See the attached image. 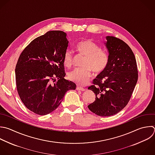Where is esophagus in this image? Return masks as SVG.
<instances>
[{
  "mask_svg": "<svg viewBox=\"0 0 155 155\" xmlns=\"http://www.w3.org/2000/svg\"><path fill=\"white\" fill-rule=\"evenodd\" d=\"M76 90H77L78 91H84L85 90L84 88L81 87H76Z\"/></svg>",
  "mask_w": 155,
  "mask_h": 155,
  "instance_id": "1",
  "label": "esophagus"
}]
</instances>
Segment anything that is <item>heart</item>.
Wrapping results in <instances>:
<instances>
[{
    "instance_id": "b5f03b06",
    "label": "heart",
    "mask_w": 155,
    "mask_h": 155,
    "mask_svg": "<svg viewBox=\"0 0 155 155\" xmlns=\"http://www.w3.org/2000/svg\"><path fill=\"white\" fill-rule=\"evenodd\" d=\"M76 51L85 56L82 63L83 67L76 68L69 72L68 79L79 84L84 85L88 82L92 75V71L99 74L106 68L108 62V54L101 50L100 47L90 40H84L76 46ZM73 53L67 51L64 58V64L67 67H70L73 63Z\"/></svg>"
}]
</instances>
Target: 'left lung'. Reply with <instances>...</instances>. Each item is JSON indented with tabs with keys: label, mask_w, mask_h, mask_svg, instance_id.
Instances as JSON below:
<instances>
[{
	"label": "left lung",
	"mask_w": 155,
	"mask_h": 155,
	"mask_svg": "<svg viewBox=\"0 0 155 155\" xmlns=\"http://www.w3.org/2000/svg\"><path fill=\"white\" fill-rule=\"evenodd\" d=\"M105 38L108 65L88 88L96 94L95 101L88 107L101 116L116 114L127 105L138 78L136 59L130 47L115 37Z\"/></svg>",
	"instance_id": "8db88e82"
}]
</instances>
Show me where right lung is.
Masks as SVG:
<instances>
[{
  "mask_svg": "<svg viewBox=\"0 0 155 155\" xmlns=\"http://www.w3.org/2000/svg\"><path fill=\"white\" fill-rule=\"evenodd\" d=\"M67 36L62 31H50L36 38L22 52L16 64L20 98L28 109L39 115L53 111L66 92L76 89L74 82L64 79V58L69 44Z\"/></svg>",
  "mask_w": 155,
  "mask_h": 155,
  "instance_id": "add662e5",
  "label": "right lung"
}]
</instances>
